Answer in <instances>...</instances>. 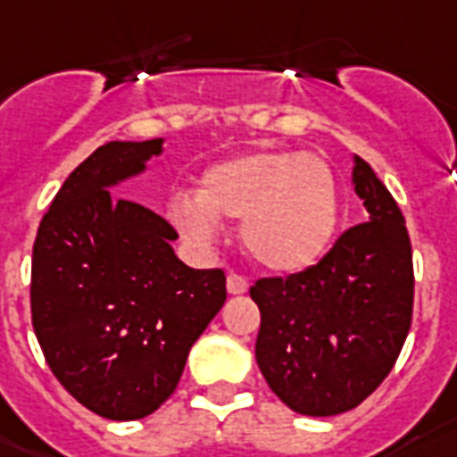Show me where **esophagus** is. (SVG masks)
<instances>
[{"label":"esophagus","instance_id":"esophagus-1","mask_svg":"<svg viewBox=\"0 0 457 457\" xmlns=\"http://www.w3.org/2000/svg\"><path fill=\"white\" fill-rule=\"evenodd\" d=\"M226 291L231 293V295H243V293H247V281L243 277H238V274H228V278H226Z\"/></svg>","mask_w":457,"mask_h":457}]
</instances>
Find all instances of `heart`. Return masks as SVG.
Returning <instances> with one entry per match:
<instances>
[{
    "mask_svg": "<svg viewBox=\"0 0 457 457\" xmlns=\"http://www.w3.org/2000/svg\"><path fill=\"white\" fill-rule=\"evenodd\" d=\"M169 217L200 245L217 238V219H240V243L262 269L298 274L324 257L338 226L331 166L317 154L253 150L207 166L195 197H173Z\"/></svg>",
    "mask_w": 457,
    "mask_h": 457,
    "instance_id": "b5f03b06",
    "label": "heart"
}]
</instances>
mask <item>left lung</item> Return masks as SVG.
Wrapping results in <instances>:
<instances>
[{
	"instance_id": "obj_1",
	"label": "left lung",
	"mask_w": 457,
	"mask_h": 457,
	"mask_svg": "<svg viewBox=\"0 0 457 457\" xmlns=\"http://www.w3.org/2000/svg\"><path fill=\"white\" fill-rule=\"evenodd\" d=\"M353 186L370 219L314 267L250 288L262 314L260 372L300 415L357 408L394 370L412 321V247L401 207L360 157Z\"/></svg>"
}]
</instances>
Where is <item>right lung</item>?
<instances>
[{
	"mask_svg": "<svg viewBox=\"0 0 457 457\" xmlns=\"http://www.w3.org/2000/svg\"><path fill=\"white\" fill-rule=\"evenodd\" d=\"M162 145L97 147L63 180L33 245L30 312L49 370L80 405L119 422L152 415L176 391L226 300L221 269L183 264L166 219L109 193Z\"/></svg>",
	"mask_w": 457,
	"mask_h": 457,
	"instance_id": "right-lung-1",
	"label": "right lung"
}]
</instances>
